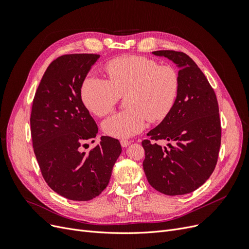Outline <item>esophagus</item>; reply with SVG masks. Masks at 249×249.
Instances as JSON below:
<instances>
[{
  "label": "esophagus",
  "mask_w": 249,
  "mask_h": 249,
  "mask_svg": "<svg viewBox=\"0 0 249 249\" xmlns=\"http://www.w3.org/2000/svg\"><path fill=\"white\" fill-rule=\"evenodd\" d=\"M130 143H131V141H129V140H122V141H120V144H122L123 147L129 146Z\"/></svg>",
  "instance_id": "1"
}]
</instances>
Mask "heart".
Masks as SVG:
<instances>
[{
    "label": "heart",
    "mask_w": 249,
    "mask_h": 249,
    "mask_svg": "<svg viewBox=\"0 0 249 249\" xmlns=\"http://www.w3.org/2000/svg\"><path fill=\"white\" fill-rule=\"evenodd\" d=\"M108 81L89 76L82 82L80 96L86 109L104 117L114 110L119 96L127 108L103 123V131L114 138L140 133L146 119L163 120L171 111L179 89L178 73L170 65H160L143 56H122L104 66Z\"/></svg>",
    "instance_id": "heart-1"
}]
</instances>
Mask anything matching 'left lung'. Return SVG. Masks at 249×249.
I'll list each match as a JSON object with an SVG mask.
<instances>
[{
	"instance_id": "left-lung-1",
	"label": "left lung",
	"mask_w": 249,
	"mask_h": 249,
	"mask_svg": "<svg viewBox=\"0 0 249 249\" xmlns=\"http://www.w3.org/2000/svg\"><path fill=\"white\" fill-rule=\"evenodd\" d=\"M178 66L179 89L175 105L142 141L143 170L149 185L166 195H183L199 188L212 175L221 144L219 108L214 89L197 64L183 52L155 51ZM165 140L169 149L156 141Z\"/></svg>"
}]
</instances>
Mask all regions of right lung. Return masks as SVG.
<instances>
[{
  "label": "right lung",
  "instance_id": "right-lung-1",
  "mask_svg": "<svg viewBox=\"0 0 249 249\" xmlns=\"http://www.w3.org/2000/svg\"><path fill=\"white\" fill-rule=\"evenodd\" d=\"M99 58L96 54L58 57L44 72L32 104L31 136L41 175L51 189L71 200L99 196L122 153L119 141L109 136H102L89 153L81 152L83 143L97 134L80 89Z\"/></svg>",
  "mask_w": 249,
  "mask_h": 249
}]
</instances>
